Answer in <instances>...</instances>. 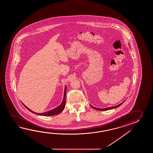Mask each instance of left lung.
<instances>
[{"label":"left lung","mask_w":153,"mask_h":153,"mask_svg":"<svg viewBox=\"0 0 153 153\" xmlns=\"http://www.w3.org/2000/svg\"><path fill=\"white\" fill-rule=\"evenodd\" d=\"M124 102H122V103H120V104H119V105H116V106L107 108H97L94 107L92 106L91 105H91V107L93 108L94 109H96V110H98V111H107V110H109V109H114V108H115L118 107L120 106L121 105L123 104Z\"/></svg>","instance_id":"8db88e82"}]
</instances>
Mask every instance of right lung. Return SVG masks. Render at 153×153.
<instances>
[{
	"label": "right lung",
	"mask_w": 153,
	"mask_h": 153,
	"mask_svg": "<svg viewBox=\"0 0 153 153\" xmlns=\"http://www.w3.org/2000/svg\"><path fill=\"white\" fill-rule=\"evenodd\" d=\"M66 90H67V87L65 86V92H64V96H63V99L62 101V103L60 104L59 106L57 107L54 108L53 109H52L51 111H46L45 113H36L34 112L33 111H31L30 109H29V108L27 107L25 104H23V105L28 110L30 111V112H32L34 114H37L39 115H44V116H52V115H57V114H59L60 113H61L62 111L64 110L65 107V94H66Z\"/></svg>",
	"instance_id": "1"
}]
</instances>
